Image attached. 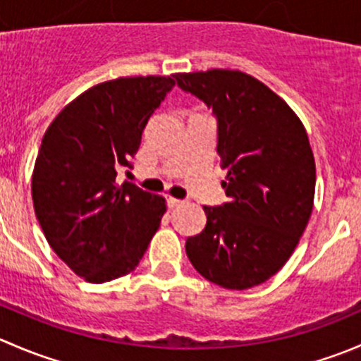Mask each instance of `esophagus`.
Masks as SVG:
<instances>
[{
  "label": "esophagus",
  "mask_w": 361,
  "mask_h": 361,
  "mask_svg": "<svg viewBox=\"0 0 361 361\" xmlns=\"http://www.w3.org/2000/svg\"><path fill=\"white\" fill-rule=\"evenodd\" d=\"M166 202H167V207H176L180 206V204H183V201H180V199H174V197H166Z\"/></svg>",
  "instance_id": "34e87169"
}]
</instances>
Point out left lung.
<instances>
[{
	"label": "left lung",
	"instance_id": "8db88e82",
	"mask_svg": "<svg viewBox=\"0 0 361 361\" xmlns=\"http://www.w3.org/2000/svg\"><path fill=\"white\" fill-rule=\"evenodd\" d=\"M178 87L216 116V152L228 202L204 206L201 234L185 243L188 260L227 290L262 285L292 257L312 213L316 166L292 108L253 76L232 69L176 73Z\"/></svg>",
	"mask_w": 361,
	"mask_h": 361
}]
</instances>
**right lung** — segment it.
<instances>
[{
    "label": "right lung",
    "instance_id": "obj_1",
    "mask_svg": "<svg viewBox=\"0 0 361 361\" xmlns=\"http://www.w3.org/2000/svg\"><path fill=\"white\" fill-rule=\"evenodd\" d=\"M174 87L171 76L94 85L54 118L42 140L31 192L57 257L80 278L106 283L137 267L166 213V199L116 183L148 118Z\"/></svg>",
    "mask_w": 361,
    "mask_h": 361
}]
</instances>
